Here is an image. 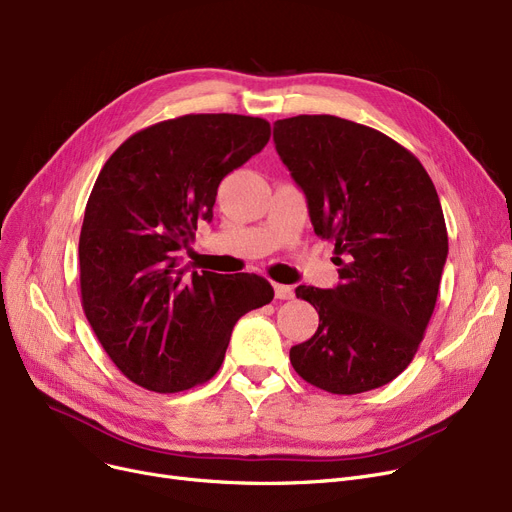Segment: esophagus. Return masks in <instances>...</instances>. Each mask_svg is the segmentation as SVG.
<instances>
[{"label":"esophagus","mask_w":512,"mask_h":512,"mask_svg":"<svg viewBox=\"0 0 512 512\" xmlns=\"http://www.w3.org/2000/svg\"><path fill=\"white\" fill-rule=\"evenodd\" d=\"M274 294H276V299L288 301L294 297V288L286 286V284H274Z\"/></svg>","instance_id":"esophagus-1"}]
</instances>
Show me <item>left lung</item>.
I'll list each match as a JSON object with an SVG mask.
<instances>
[{
    "instance_id": "left-lung-1",
    "label": "left lung",
    "mask_w": 512,
    "mask_h": 512,
    "mask_svg": "<svg viewBox=\"0 0 512 512\" xmlns=\"http://www.w3.org/2000/svg\"><path fill=\"white\" fill-rule=\"evenodd\" d=\"M274 143L340 265L336 288H297L319 326L290 363L332 394L380 388L409 367L436 307L448 255L436 186L411 151L344 118L278 120Z\"/></svg>"
}]
</instances>
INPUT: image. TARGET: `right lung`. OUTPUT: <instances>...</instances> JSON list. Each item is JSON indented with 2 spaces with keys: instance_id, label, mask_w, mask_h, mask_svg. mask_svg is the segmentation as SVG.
<instances>
[{
  "instance_id": "1",
  "label": "right lung",
  "mask_w": 512,
  "mask_h": 512,
  "mask_svg": "<svg viewBox=\"0 0 512 512\" xmlns=\"http://www.w3.org/2000/svg\"><path fill=\"white\" fill-rule=\"evenodd\" d=\"M270 134L263 118L188 114L134 132L101 168L78 240L80 299L130 382L159 394L205 384L236 321L274 299L261 276H188L178 263L224 176Z\"/></svg>"
}]
</instances>
